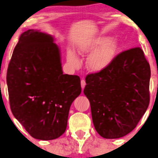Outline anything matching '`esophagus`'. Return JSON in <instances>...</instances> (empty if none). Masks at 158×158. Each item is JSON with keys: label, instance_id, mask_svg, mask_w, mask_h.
Listing matches in <instances>:
<instances>
[{"label": "esophagus", "instance_id": "34e87169", "mask_svg": "<svg viewBox=\"0 0 158 158\" xmlns=\"http://www.w3.org/2000/svg\"><path fill=\"white\" fill-rule=\"evenodd\" d=\"M81 87H82V88H83H83H85V85H86L85 80H82L81 82Z\"/></svg>", "mask_w": 158, "mask_h": 158}]
</instances>
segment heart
<instances>
[{
    "instance_id": "heart-1",
    "label": "heart",
    "mask_w": 158,
    "mask_h": 158,
    "mask_svg": "<svg viewBox=\"0 0 158 158\" xmlns=\"http://www.w3.org/2000/svg\"><path fill=\"white\" fill-rule=\"evenodd\" d=\"M119 48L120 44L117 40L101 36L81 44L78 47V52L81 55L91 53L88 59V68L93 72H100L113 62ZM67 60L75 68L81 66V61L72 50H68Z\"/></svg>"
}]
</instances>
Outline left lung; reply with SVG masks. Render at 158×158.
Returning a JSON list of instances; mask_svg holds the SVG:
<instances>
[{
    "instance_id": "8db88e82",
    "label": "left lung",
    "mask_w": 158,
    "mask_h": 158,
    "mask_svg": "<svg viewBox=\"0 0 158 158\" xmlns=\"http://www.w3.org/2000/svg\"><path fill=\"white\" fill-rule=\"evenodd\" d=\"M150 73L142 49L135 47L118 54L104 70L86 76L83 92L101 137L117 139L135 128L150 103Z\"/></svg>"
}]
</instances>
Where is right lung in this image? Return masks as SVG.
I'll return each mask as SVG.
<instances>
[{
  "label": "right lung",
  "mask_w": 158,
  "mask_h": 158,
  "mask_svg": "<svg viewBox=\"0 0 158 158\" xmlns=\"http://www.w3.org/2000/svg\"><path fill=\"white\" fill-rule=\"evenodd\" d=\"M6 81L12 113L32 137L52 140L65 131L70 106L81 93V79L63 74L53 36L34 29L21 34Z\"/></svg>",
  "instance_id": "1"
}]
</instances>
